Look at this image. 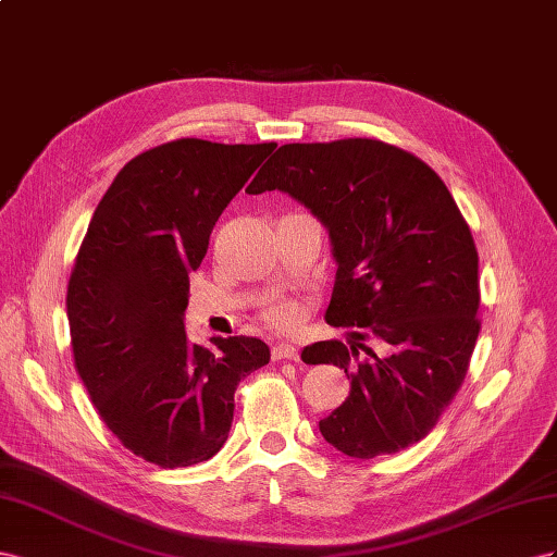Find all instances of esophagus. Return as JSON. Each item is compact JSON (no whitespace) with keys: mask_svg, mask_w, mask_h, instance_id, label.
Returning a JSON list of instances; mask_svg holds the SVG:
<instances>
[{"mask_svg":"<svg viewBox=\"0 0 557 557\" xmlns=\"http://www.w3.org/2000/svg\"><path fill=\"white\" fill-rule=\"evenodd\" d=\"M273 359L275 361H284V359H292L298 361V349L292 343H277L273 347Z\"/></svg>","mask_w":557,"mask_h":557,"instance_id":"obj_1","label":"esophagus"}]
</instances>
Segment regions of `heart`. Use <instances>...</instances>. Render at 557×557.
Instances as JSON below:
<instances>
[{
    "instance_id": "b5f03b06",
    "label": "heart",
    "mask_w": 557,
    "mask_h": 557,
    "mask_svg": "<svg viewBox=\"0 0 557 557\" xmlns=\"http://www.w3.org/2000/svg\"><path fill=\"white\" fill-rule=\"evenodd\" d=\"M268 320L277 329H292L298 322V310L292 304H287V300H280V304H273L268 308Z\"/></svg>"
}]
</instances>
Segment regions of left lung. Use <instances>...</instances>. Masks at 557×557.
<instances>
[{
	"label": "left lung",
	"instance_id": "left-lung-1",
	"mask_svg": "<svg viewBox=\"0 0 557 557\" xmlns=\"http://www.w3.org/2000/svg\"><path fill=\"white\" fill-rule=\"evenodd\" d=\"M265 190L322 221L338 265L324 317L357 326L347 343L300 355L349 380L347 399L320 420L322 436L357 459L412 446L462 387L481 331L479 253L450 190L420 158L361 137L280 147L247 186L249 196Z\"/></svg>",
	"mask_w": 557,
	"mask_h": 557
}]
</instances>
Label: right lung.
<instances>
[{
	"label": "right lung",
	"instance_id": "1",
	"mask_svg": "<svg viewBox=\"0 0 557 557\" xmlns=\"http://www.w3.org/2000/svg\"><path fill=\"white\" fill-rule=\"evenodd\" d=\"M275 147L168 141L133 158L92 212L67 287L74 367L111 434L151 465L214 457L237 383L270 361L259 338L190 343L184 310L216 219Z\"/></svg>",
	"mask_w": 557,
	"mask_h": 557
}]
</instances>
